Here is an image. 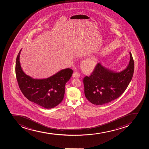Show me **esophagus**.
I'll use <instances>...</instances> for the list:
<instances>
[{
	"instance_id": "obj_1",
	"label": "esophagus",
	"mask_w": 149,
	"mask_h": 149,
	"mask_svg": "<svg viewBox=\"0 0 149 149\" xmlns=\"http://www.w3.org/2000/svg\"><path fill=\"white\" fill-rule=\"evenodd\" d=\"M79 76H80V75H79V73L78 72H77V71L73 73V76L75 77V78H78V77H79Z\"/></svg>"
}]
</instances>
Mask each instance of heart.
I'll return each instance as SVG.
<instances>
[{"mask_svg": "<svg viewBox=\"0 0 149 149\" xmlns=\"http://www.w3.org/2000/svg\"><path fill=\"white\" fill-rule=\"evenodd\" d=\"M96 65V60L95 58H89L85 60L82 65L84 69L87 71H92Z\"/></svg>", "mask_w": 149, "mask_h": 149, "instance_id": "heart-1", "label": "heart"}]
</instances>
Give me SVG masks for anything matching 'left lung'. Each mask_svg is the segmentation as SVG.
Masks as SVG:
<instances>
[{
    "mask_svg": "<svg viewBox=\"0 0 149 149\" xmlns=\"http://www.w3.org/2000/svg\"><path fill=\"white\" fill-rule=\"evenodd\" d=\"M130 59L127 68L120 72H113L100 63L95 65L90 76L84 78V94L94 105H102L119 97L127 88L133 76L134 61Z\"/></svg>",
    "mask_w": 149,
    "mask_h": 149,
    "instance_id": "obj_1",
    "label": "left lung"
}]
</instances>
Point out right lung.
<instances>
[{"label": "right lung", "instance_id": "add662e5", "mask_svg": "<svg viewBox=\"0 0 149 149\" xmlns=\"http://www.w3.org/2000/svg\"><path fill=\"white\" fill-rule=\"evenodd\" d=\"M17 55L15 73L19 87L23 95L29 100L46 109H51L60 103L64 98L65 84L72 75V70H61L45 79H33L24 74Z\"/></svg>", "mask_w": 149, "mask_h": 149}]
</instances>
